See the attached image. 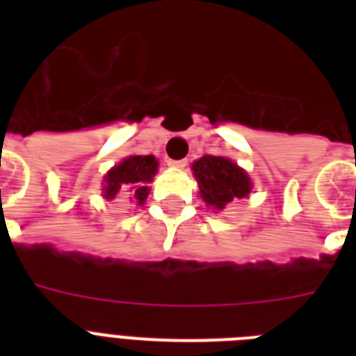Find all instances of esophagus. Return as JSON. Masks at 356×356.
I'll list each match as a JSON object with an SVG mask.
<instances>
[{
    "mask_svg": "<svg viewBox=\"0 0 356 356\" xmlns=\"http://www.w3.org/2000/svg\"><path fill=\"white\" fill-rule=\"evenodd\" d=\"M186 159H181V161H168V164H170V166L172 168H184L186 166Z\"/></svg>",
    "mask_w": 356,
    "mask_h": 356,
    "instance_id": "obj_1",
    "label": "esophagus"
}]
</instances>
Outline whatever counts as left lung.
Returning a JSON list of instances; mask_svg holds the SVG:
<instances>
[{
  "instance_id": "1",
  "label": "left lung",
  "mask_w": 356,
  "mask_h": 356,
  "mask_svg": "<svg viewBox=\"0 0 356 356\" xmlns=\"http://www.w3.org/2000/svg\"><path fill=\"white\" fill-rule=\"evenodd\" d=\"M192 170L200 184L201 197L216 211H222L234 197H245L251 192L248 173L229 159L205 155L194 162Z\"/></svg>"
}]
</instances>
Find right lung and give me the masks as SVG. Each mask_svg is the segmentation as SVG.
Segmentation results:
<instances>
[{"label": "right lung", "mask_w": 356, "mask_h": 356, "mask_svg": "<svg viewBox=\"0 0 356 356\" xmlns=\"http://www.w3.org/2000/svg\"><path fill=\"white\" fill-rule=\"evenodd\" d=\"M156 166L159 162L155 161V156L147 155H136L129 156L122 164L114 166L111 172L107 173L105 177V197L107 200H113L114 195L118 194L120 190H133L134 200L138 201L140 205L144 203L147 194H149V188L144 186L145 183H149L153 175L156 172Z\"/></svg>", "instance_id": "1"}]
</instances>
